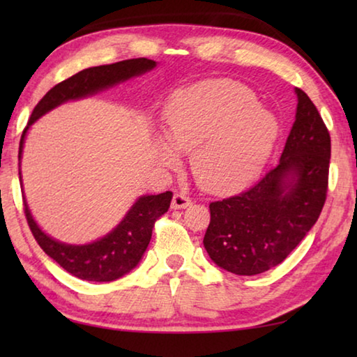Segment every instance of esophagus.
I'll return each mask as SVG.
<instances>
[{
	"label": "esophagus",
	"instance_id": "obj_1",
	"mask_svg": "<svg viewBox=\"0 0 357 357\" xmlns=\"http://www.w3.org/2000/svg\"><path fill=\"white\" fill-rule=\"evenodd\" d=\"M192 204V198L187 197L185 193H174L172 200V208L173 209H184Z\"/></svg>",
	"mask_w": 357,
	"mask_h": 357
}]
</instances>
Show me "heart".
Instances as JSON below:
<instances>
[{"mask_svg": "<svg viewBox=\"0 0 357 357\" xmlns=\"http://www.w3.org/2000/svg\"><path fill=\"white\" fill-rule=\"evenodd\" d=\"M165 142H157L159 159L176 164V153H192L198 183L229 192L252 183L268 162L279 135V123L257 105L249 88L214 82L172 99L164 112Z\"/></svg>", "mask_w": 357, "mask_h": 357, "instance_id": "obj_1", "label": "heart"}]
</instances>
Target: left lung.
I'll return each mask as SVG.
<instances>
[{
  "instance_id": "obj_1",
  "label": "left lung",
  "mask_w": 357,
  "mask_h": 357,
  "mask_svg": "<svg viewBox=\"0 0 357 357\" xmlns=\"http://www.w3.org/2000/svg\"><path fill=\"white\" fill-rule=\"evenodd\" d=\"M298 110L279 165L250 189L209 204L203 244L213 261L236 275L280 264L315 225L328 195L331 135L321 114L296 88Z\"/></svg>"
}]
</instances>
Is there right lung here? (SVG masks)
I'll return each mask as SVG.
<instances>
[{
    "label": "right lung",
    "instance_id": "1",
    "mask_svg": "<svg viewBox=\"0 0 357 357\" xmlns=\"http://www.w3.org/2000/svg\"><path fill=\"white\" fill-rule=\"evenodd\" d=\"M154 68L155 61L148 58L124 59V61L119 63L84 69L69 77L68 80L55 84L34 107L31 118H29L28 126L20 138L19 160L22 159L26 130L42 114L61 105L63 102L86 98V96L110 88L113 84L129 80L132 77L142 75ZM19 174H22L20 168ZM172 198V192L140 197L113 231L99 241L84 245L64 244L47 236L38 227V223L34 222L25 198H23V209H25L29 229H31L33 236L38 241L40 249L48 257L55 259L63 269L82 280L112 282L128 274L140 261L149 244L151 236H153L154 223L170 208Z\"/></svg>",
    "mask_w": 357,
    "mask_h": 357
}]
</instances>
